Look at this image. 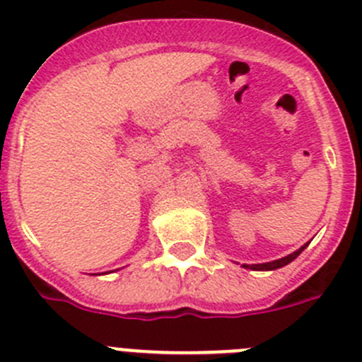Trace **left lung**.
<instances>
[{"instance_id":"obj_1","label":"left lung","mask_w":362,"mask_h":362,"mask_svg":"<svg viewBox=\"0 0 362 362\" xmlns=\"http://www.w3.org/2000/svg\"><path fill=\"white\" fill-rule=\"evenodd\" d=\"M307 245H309V243H307ZM307 245H303L302 248H298V250H296V252L289 253V255H286V257L276 259V261L262 262V264H243V268L253 269V272H273V269H279V268H282V266H286V264H289V262L295 261V259L298 257L300 253H302L303 250H305Z\"/></svg>"}]
</instances>
